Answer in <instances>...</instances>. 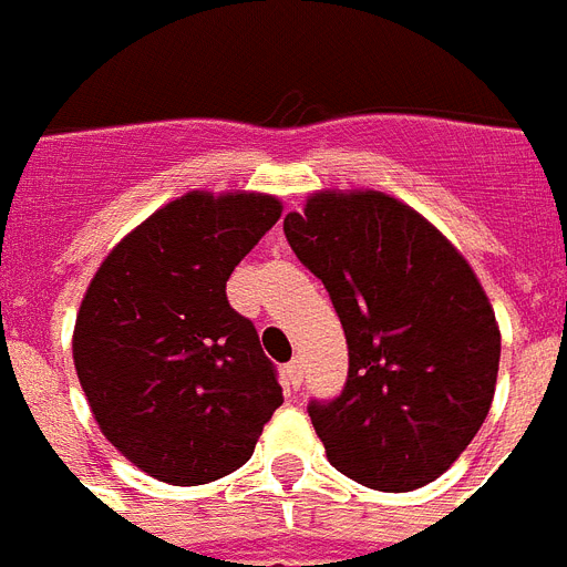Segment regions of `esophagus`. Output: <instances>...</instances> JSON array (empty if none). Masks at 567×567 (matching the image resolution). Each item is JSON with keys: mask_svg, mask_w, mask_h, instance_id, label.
<instances>
[{"mask_svg": "<svg viewBox=\"0 0 567 567\" xmlns=\"http://www.w3.org/2000/svg\"><path fill=\"white\" fill-rule=\"evenodd\" d=\"M285 384L291 390H297L302 384V361L299 358H293L291 363H285Z\"/></svg>", "mask_w": 567, "mask_h": 567, "instance_id": "1", "label": "esophagus"}]
</instances>
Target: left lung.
Returning a JSON list of instances; mask_svg holds the SVG:
<instances>
[{"instance_id": "8db88e82", "label": "left lung", "mask_w": 567, "mask_h": 567, "mask_svg": "<svg viewBox=\"0 0 567 567\" xmlns=\"http://www.w3.org/2000/svg\"><path fill=\"white\" fill-rule=\"evenodd\" d=\"M349 347L347 388L308 416L338 472L379 492L436 481L489 413L501 331L475 270L384 192H317L285 215Z\"/></svg>"}]
</instances>
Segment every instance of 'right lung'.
<instances>
[{
	"mask_svg": "<svg viewBox=\"0 0 567 567\" xmlns=\"http://www.w3.org/2000/svg\"><path fill=\"white\" fill-rule=\"evenodd\" d=\"M282 215L274 195L188 192L101 261L72 334L101 434L151 477L218 481L282 404L256 326L227 299L238 261Z\"/></svg>",
	"mask_w": 567,
	"mask_h": 567,
	"instance_id": "right-lung-1",
	"label": "right lung"
}]
</instances>
